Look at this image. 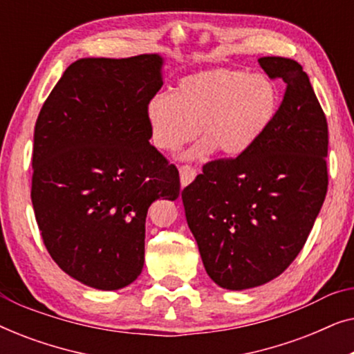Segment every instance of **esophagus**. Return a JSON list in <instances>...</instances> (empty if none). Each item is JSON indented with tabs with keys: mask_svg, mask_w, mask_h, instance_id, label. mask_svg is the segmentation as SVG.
<instances>
[{
	"mask_svg": "<svg viewBox=\"0 0 354 354\" xmlns=\"http://www.w3.org/2000/svg\"><path fill=\"white\" fill-rule=\"evenodd\" d=\"M178 172H180V183L182 187H187L188 183H192L193 180H195L196 177V169L188 166V164H185V166H182L180 169H178Z\"/></svg>",
	"mask_w": 354,
	"mask_h": 354,
	"instance_id": "34e87169",
	"label": "esophagus"
}]
</instances>
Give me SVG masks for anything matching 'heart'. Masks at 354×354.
Instances as JSON below:
<instances>
[{"instance_id": "1", "label": "heart", "mask_w": 354, "mask_h": 354, "mask_svg": "<svg viewBox=\"0 0 354 354\" xmlns=\"http://www.w3.org/2000/svg\"><path fill=\"white\" fill-rule=\"evenodd\" d=\"M279 108L277 86L268 75L217 67L178 80L172 95L159 93L147 106L149 137L159 151H177L196 137L187 154L206 156L217 149L235 158L258 142Z\"/></svg>"}]
</instances>
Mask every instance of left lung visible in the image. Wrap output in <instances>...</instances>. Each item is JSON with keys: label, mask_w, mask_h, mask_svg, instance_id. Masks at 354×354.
Here are the masks:
<instances>
[{"label": "left lung", "mask_w": 354, "mask_h": 354, "mask_svg": "<svg viewBox=\"0 0 354 354\" xmlns=\"http://www.w3.org/2000/svg\"><path fill=\"white\" fill-rule=\"evenodd\" d=\"M258 62L285 84L274 120L248 151L205 164L182 192L206 272L227 290L259 287L293 263L328 183L327 119L308 74L287 57Z\"/></svg>", "instance_id": "1"}]
</instances>
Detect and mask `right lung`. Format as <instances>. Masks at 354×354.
Segmentation results:
<instances>
[{
    "mask_svg": "<svg viewBox=\"0 0 354 354\" xmlns=\"http://www.w3.org/2000/svg\"><path fill=\"white\" fill-rule=\"evenodd\" d=\"M162 57H84L67 67L38 114L32 205L53 261L98 290L142 274L145 222L158 198L177 200L174 164L149 143L147 106Z\"/></svg>",
    "mask_w": 354,
    "mask_h": 354,
    "instance_id": "right-lung-1",
    "label": "right lung"
}]
</instances>
